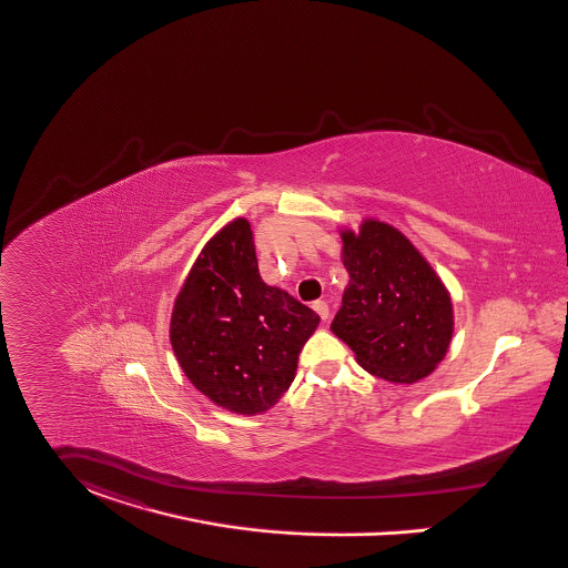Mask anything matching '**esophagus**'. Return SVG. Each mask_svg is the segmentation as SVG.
Wrapping results in <instances>:
<instances>
[{"label":"esophagus","mask_w":568,"mask_h":568,"mask_svg":"<svg viewBox=\"0 0 568 568\" xmlns=\"http://www.w3.org/2000/svg\"><path fill=\"white\" fill-rule=\"evenodd\" d=\"M314 310H316V314L321 316V321L323 323H327L329 321V305L325 302H314V305H312Z\"/></svg>","instance_id":"34e87169"}]
</instances>
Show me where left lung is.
I'll list each match as a JSON object with an SVG mask.
<instances>
[{"label":"left lung","instance_id":"1","mask_svg":"<svg viewBox=\"0 0 568 568\" xmlns=\"http://www.w3.org/2000/svg\"><path fill=\"white\" fill-rule=\"evenodd\" d=\"M338 232L348 284L332 332L375 377L396 385L430 377L453 342L450 291L398 227L366 217Z\"/></svg>","mask_w":568,"mask_h":568}]
</instances>
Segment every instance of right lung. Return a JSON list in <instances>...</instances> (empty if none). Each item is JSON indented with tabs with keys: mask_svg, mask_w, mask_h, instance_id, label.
<instances>
[{
	"mask_svg": "<svg viewBox=\"0 0 568 568\" xmlns=\"http://www.w3.org/2000/svg\"><path fill=\"white\" fill-rule=\"evenodd\" d=\"M321 318L258 273L245 217L213 234L170 318L174 355L193 387L236 416L265 414L288 392Z\"/></svg>",
	"mask_w": 568,
	"mask_h": 568,
	"instance_id": "add662e5",
	"label": "right lung"
}]
</instances>
